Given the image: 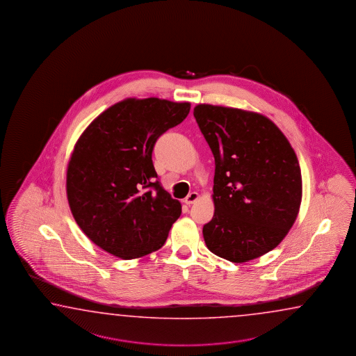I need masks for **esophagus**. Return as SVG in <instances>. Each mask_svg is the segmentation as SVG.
<instances>
[{
	"instance_id": "34e87169",
	"label": "esophagus",
	"mask_w": 356,
	"mask_h": 356,
	"mask_svg": "<svg viewBox=\"0 0 356 356\" xmlns=\"http://www.w3.org/2000/svg\"><path fill=\"white\" fill-rule=\"evenodd\" d=\"M198 193L197 192H192V193H189L187 197H186V200H184V202L187 203V204H193V203L198 200Z\"/></svg>"
}]
</instances>
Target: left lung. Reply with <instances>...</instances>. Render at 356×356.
Segmentation results:
<instances>
[{"instance_id":"obj_1","label":"left lung","mask_w":356,"mask_h":356,"mask_svg":"<svg viewBox=\"0 0 356 356\" xmlns=\"http://www.w3.org/2000/svg\"><path fill=\"white\" fill-rule=\"evenodd\" d=\"M193 115L216 165L215 213L203 226L204 243L232 263L259 258L280 244L298 215L297 155L264 115L206 104Z\"/></svg>"}]
</instances>
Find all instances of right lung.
Here are the masks:
<instances>
[{
    "label": "right lung",
    "mask_w": 356,
    "mask_h": 356,
    "mask_svg": "<svg viewBox=\"0 0 356 356\" xmlns=\"http://www.w3.org/2000/svg\"><path fill=\"white\" fill-rule=\"evenodd\" d=\"M189 110V102L126 98L78 139L67 169V197L78 226L101 249L136 259L165 243L181 206L155 179L152 153L161 134Z\"/></svg>",
    "instance_id": "right-lung-1"
}]
</instances>
